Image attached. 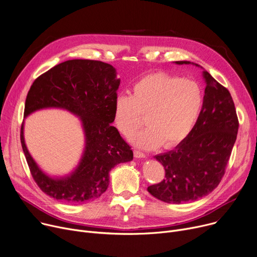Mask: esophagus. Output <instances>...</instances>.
I'll return each mask as SVG.
<instances>
[{
  "mask_svg": "<svg viewBox=\"0 0 257 257\" xmlns=\"http://www.w3.org/2000/svg\"><path fill=\"white\" fill-rule=\"evenodd\" d=\"M134 155L135 157H137V159H144V157H146V155L143 152L138 151V150H134Z\"/></svg>",
  "mask_w": 257,
  "mask_h": 257,
  "instance_id": "34e87169",
  "label": "esophagus"
}]
</instances>
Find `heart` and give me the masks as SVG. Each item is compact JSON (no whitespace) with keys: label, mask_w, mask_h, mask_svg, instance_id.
I'll use <instances>...</instances> for the list:
<instances>
[{"label":"heart","mask_w":257,"mask_h":257,"mask_svg":"<svg viewBox=\"0 0 257 257\" xmlns=\"http://www.w3.org/2000/svg\"><path fill=\"white\" fill-rule=\"evenodd\" d=\"M200 85L189 79L166 73L150 74L133 86L132 95L118 94L114 103L115 123L131 138L143 124L147 127L134 137L143 149L173 148L189 136L203 106Z\"/></svg>","instance_id":"b5f03b06"}]
</instances>
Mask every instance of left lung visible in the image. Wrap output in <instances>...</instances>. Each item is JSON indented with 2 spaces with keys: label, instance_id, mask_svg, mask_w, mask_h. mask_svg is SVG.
Instances as JSON below:
<instances>
[{
  "label": "left lung",
  "instance_id": "1",
  "mask_svg": "<svg viewBox=\"0 0 257 257\" xmlns=\"http://www.w3.org/2000/svg\"><path fill=\"white\" fill-rule=\"evenodd\" d=\"M203 107L189 136L175 149L154 156L164 166L166 176L147 190L165 203L194 202L212 192L222 179L236 139L239 120L229 91L207 71H203Z\"/></svg>",
  "mask_w": 257,
  "mask_h": 257
}]
</instances>
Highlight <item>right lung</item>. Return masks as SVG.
<instances>
[{"label": "right lung", "mask_w": 257, "mask_h": 257, "mask_svg": "<svg viewBox=\"0 0 257 257\" xmlns=\"http://www.w3.org/2000/svg\"><path fill=\"white\" fill-rule=\"evenodd\" d=\"M119 84L115 68L91 60L58 64L34 81L27 95L25 117L45 108L65 109L80 117L85 136L84 151L75 171L61 178H52L31 156L23 122V150L33 178L44 193L70 204L93 201L107 190L111 169L133 160L131 146L111 124Z\"/></svg>", "instance_id": "1"}]
</instances>
